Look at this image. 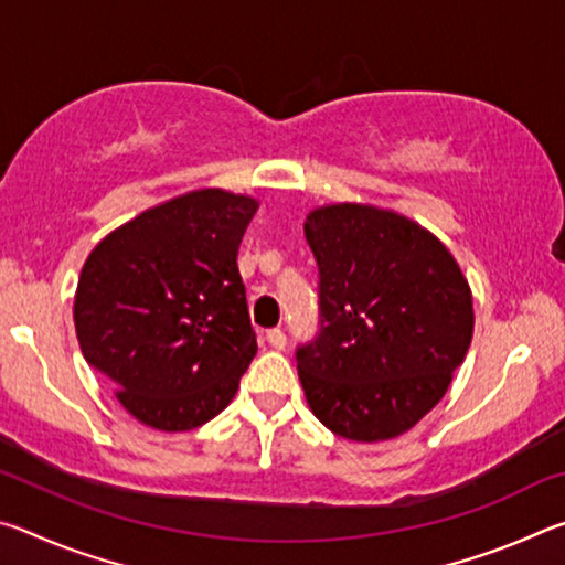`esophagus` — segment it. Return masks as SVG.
Instances as JSON below:
<instances>
[{"mask_svg": "<svg viewBox=\"0 0 565 565\" xmlns=\"http://www.w3.org/2000/svg\"><path fill=\"white\" fill-rule=\"evenodd\" d=\"M266 341H269L271 349H284L286 347V333L281 329H269L266 331Z\"/></svg>", "mask_w": 565, "mask_h": 565, "instance_id": "esophagus-1", "label": "esophagus"}]
</instances>
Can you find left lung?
I'll use <instances>...</instances> for the list:
<instances>
[{"label": "left lung", "mask_w": 565, "mask_h": 565, "mask_svg": "<svg viewBox=\"0 0 565 565\" xmlns=\"http://www.w3.org/2000/svg\"><path fill=\"white\" fill-rule=\"evenodd\" d=\"M319 331L296 347L306 401L349 441L406 434L444 398L473 337L468 281L434 234L384 209L306 216Z\"/></svg>", "instance_id": "obj_1"}]
</instances>
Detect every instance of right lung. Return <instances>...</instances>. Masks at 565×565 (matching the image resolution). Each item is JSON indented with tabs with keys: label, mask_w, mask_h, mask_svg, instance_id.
Returning a JSON list of instances; mask_svg holds the SVG:
<instances>
[{
	"label": "right lung",
	"mask_w": 565,
	"mask_h": 565,
	"mask_svg": "<svg viewBox=\"0 0 565 565\" xmlns=\"http://www.w3.org/2000/svg\"><path fill=\"white\" fill-rule=\"evenodd\" d=\"M254 199L202 189L111 232L84 264L76 339L129 414L191 431L234 398L256 356L236 266Z\"/></svg>",
	"instance_id": "add662e5"
}]
</instances>
